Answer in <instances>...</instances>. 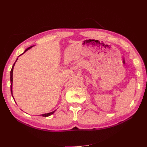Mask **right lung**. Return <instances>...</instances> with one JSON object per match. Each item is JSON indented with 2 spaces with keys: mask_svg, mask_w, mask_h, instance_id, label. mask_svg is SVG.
<instances>
[{
  "mask_svg": "<svg viewBox=\"0 0 147 147\" xmlns=\"http://www.w3.org/2000/svg\"><path fill=\"white\" fill-rule=\"evenodd\" d=\"M32 47H32H29V48H28L27 49H26V50L24 51V52L23 53H24L25 52L27 51L28 50H29V49H30V48H31ZM23 54H21V55H23ZM17 59H16V61H17ZM16 61H15V63H14V64L13 65V67H12V68H11V71H10V82H11L10 88H11V94H12V83H13V67H14V66H15V63H16ZM12 96H13V94H12ZM13 99H14V98H13ZM55 111H56V110L53 111V112H50V113H45V114L41 115V116L44 117H49V116H50L51 115H52V114L54 113Z\"/></svg>",
  "mask_w": 147,
  "mask_h": 147,
  "instance_id": "1",
  "label": "right lung"
}]
</instances>
